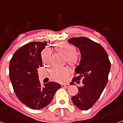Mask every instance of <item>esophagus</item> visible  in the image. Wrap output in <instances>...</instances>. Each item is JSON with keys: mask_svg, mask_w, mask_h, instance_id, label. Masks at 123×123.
Listing matches in <instances>:
<instances>
[{"mask_svg": "<svg viewBox=\"0 0 123 123\" xmlns=\"http://www.w3.org/2000/svg\"><path fill=\"white\" fill-rule=\"evenodd\" d=\"M69 86V84H62V87H68Z\"/></svg>", "mask_w": 123, "mask_h": 123, "instance_id": "esophagus-1", "label": "esophagus"}]
</instances>
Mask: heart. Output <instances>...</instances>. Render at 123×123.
<instances>
[{
  "label": "heart",
  "instance_id": "1",
  "mask_svg": "<svg viewBox=\"0 0 123 123\" xmlns=\"http://www.w3.org/2000/svg\"><path fill=\"white\" fill-rule=\"evenodd\" d=\"M56 49L62 52L67 57L68 62L71 65H74L78 62L76 49L73 45L65 42H60L56 45ZM41 59L44 63H48L50 60V52L49 49H45L41 53ZM51 76L54 80L57 82H64L68 77L67 69L62 68H54L51 70Z\"/></svg>",
  "mask_w": 123,
  "mask_h": 123
}]
</instances>
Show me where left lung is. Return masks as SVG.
Instances as JSON below:
<instances>
[{
	"label": "left lung",
	"mask_w": 123,
	"mask_h": 123,
	"mask_svg": "<svg viewBox=\"0 0 123 123\" xmlns=\"http://www.w3.org/2000/svg\"><path fill=\"white\" fill-rule=\"evenodd\" d=\"M68 42L79 49L81 61L75 73L77 76L72 81L82 86L78 87L79 92L73 96V104L79 109L87 110L99 98L108 82L111 63L108 54L99 44L85 37H73Z\"/></svg>",
	"instance_id": "left-lung-1"
}]
</instances>
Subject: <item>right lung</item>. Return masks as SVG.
Instances as JSON below:
<instances>
[{"mask_svg":"<svg viewBox=\"0 0 123 123\" xmlns=\"http://www.w3.org/2000/svg\"><path fill=\"white\" fill-rule=\"evenodd\" d=\"M47 42H32L18 49L10 62L9 76L15 93L26 106L40 110L49 105L61 85L49 82L41 86L37 69L42 66L41 52Z\"/></svg>","mask_w":123,"mask_h":123,"instance_id":"1","label":"right lung"}]
</instances>
